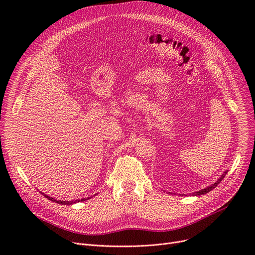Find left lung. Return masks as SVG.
Segmentation results:
<instances>
[{"mask_svg":"<svg viewBox=\"0 0 255 255\" xmlns=\"http://www.w3.org/2000/svg\"><path fill=\"white\" fill-rule=\"evenodd\" d=\"M225 175H226V171L223 173V175L218 179V181L217 182H215L214 183L213 185H211V186H209V187H207V188H205V189H203V190H199L198 192H195V193H193L194 195H203V194H206V193H208V192H210L212 189H214L215 188V187L224 179V177H225Z\"/></svg>","mask_w":255,"mask_h":255,"instance_id":"left-lung-1","label":"left lung"}]
</instances>
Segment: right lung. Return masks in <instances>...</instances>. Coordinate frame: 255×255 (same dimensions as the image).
<instances>
[{"label":"right lung","instance_id":"obj_1","mask_svg":"<svg viewBox=\"0 0 255 255\" xmlns=\"http://www.w3.org/2000/svg\"><path fill=\"white\" fill-rule=\"evenodd\" d=\"M46 198H48L49 200H51V202H53V203H57V204H61V205H72V204H75V203H78V202H80V200H86L87 198H83V199H76V200H71V202H66V200H58V199H55L53 197H50V196H48V195H46V194H44V193H42Z\"/></svg>","mask_w":255,"mask_h":255}]
</instances>
